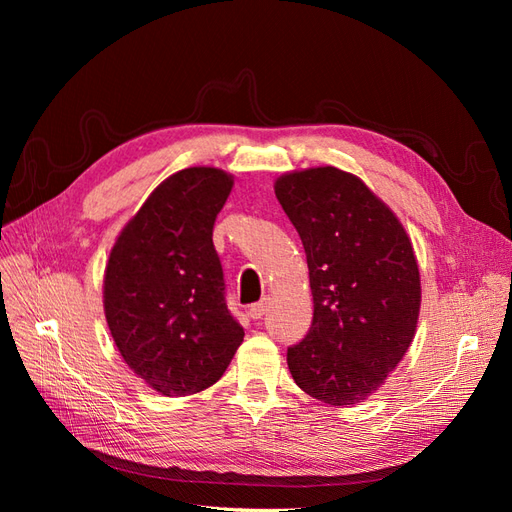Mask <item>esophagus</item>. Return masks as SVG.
Returning a JSON list of instances; mask_svg holds the SVG:
<instances>
[{
    "label": "esophagus",
    "mask_w": 512,
    "mask_h": 512,
    "mask_svg": "<svg viewBox=\"0 0 512 512\" xmlns=\"http://www.w3.org/2000/svg\"><path fill=\"white\" fill-rule=\"evenodd\" d=\"M267 307H269V299H262V301L250 305V309H247V314H250V318H254V320H260L262 316L267 314Z\"/></svg>",
    "instance_id": "34e87169"
}]
</instances>
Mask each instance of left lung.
<instances>
[{
    "label": "left lung",
    "instance_id": "1",
    "mask_svg": "<svg viewBox=\"0 0 512 512\" xmlns=\"http://www.w3.org/2000/svg\"><path fill=\"white\" fill-rule=\"evenodd\" d=\"M297 228L314 297L312 327L288 348V369L324 404L374 393L414 337L421 280L404 226L367 185L320 166L275 181Z\"/></svg>",
    "mask_w": 512,
    "mask_h": 512
}]
</instances>
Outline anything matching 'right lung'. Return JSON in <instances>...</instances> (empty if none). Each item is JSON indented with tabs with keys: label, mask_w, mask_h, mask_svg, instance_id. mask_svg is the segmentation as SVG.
<instances>
[{
	"label": "right lung",
	"mask_w": 512,
	"mask_h": 512,
	"mask_svg": "<svg viewBox=\"0 0 512 512\" xmlns=\"http://www.w3.org/2000/svg\"><path fill=\"white\" fill-rule=\"evenodd\" d=\"M230 190L218 168L179 170L151 192L108 258V329L134 374L166 397L218 382L243 342L213 247Z\"/></svg>",
	"instance_id": "right-lung-1"
}]
</instances>
